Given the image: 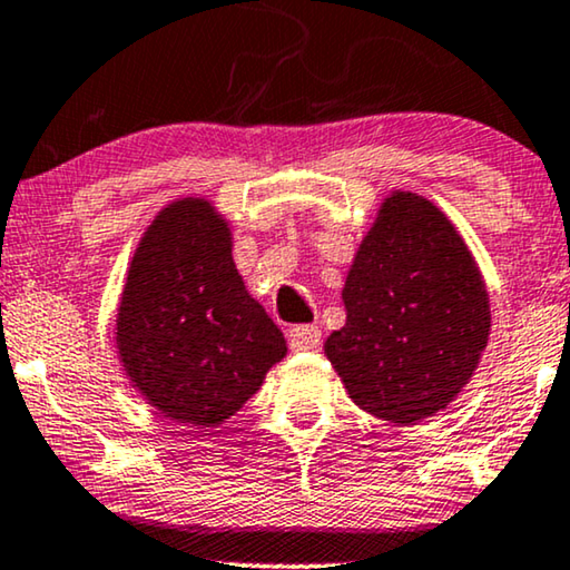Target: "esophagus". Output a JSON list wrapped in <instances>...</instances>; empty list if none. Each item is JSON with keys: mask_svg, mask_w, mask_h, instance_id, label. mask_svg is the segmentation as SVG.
Returning a JSON list of instances; mask_svg holds the SVG:
<instances>
[{"mask_svg": "<svg viewBox=\"0 0 570 570\" xmlns=\"http://www.w3.org/2000/svg\"><path fill=\"white\" fill-rule=\"evenodd\" d=\"M287 345L291 350H316L322 345V330L316 324H298L287 332Z\"/></svg>", "mask_w": 570, "mask_h": 570, "instance_id": "34e87169", "label": "esophagus"}]
</instances>
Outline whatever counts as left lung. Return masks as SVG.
Returning a JSON list of instances; mask_svg holds the SVG:
<instances>
[{"mask_svg":"<svg viewBox=\"0 0 570 570\" xmlns=\"http://www.w3.org/2000/svg\"><path fill=\"white\" fill-rule=\"evenodd\" d=\"M347 322L324 342L357 407L415 425L470 384L490 301L470 248L433 202L392 191L342 287Z\"/></svg>","mask_w":570,"mask_h":570,"instance_id":"left-lung-1","label":"left lung"}]
</instances>
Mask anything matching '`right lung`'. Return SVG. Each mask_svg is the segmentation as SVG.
<instances>
[{
	"mask_svg": "<svg viewBox=\"0 0 570 570\" xmlns=\"http://www.w3.org/2000/svg\"><path fill=\"white\" fill-rule=\"evenodd\" d=\"M230 248L228 220L213 202H170L131 256L116 314L129 381L163 417L191 428L236 415L287 353Z\"/></svg>",
	"mask_w": 570,
	"mask_h": 570,
	"instance_id": "obj_1",
	"label": "right lung"
}]
</instances>
